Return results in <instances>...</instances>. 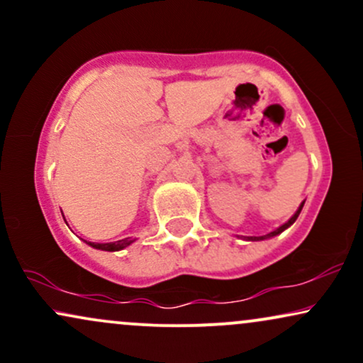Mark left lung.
<instances>
[{
    "label": "left lung",
    "instance_id": "obj_1",
    "mask_svg": "<svg viewBox=\"0 0 363 363\" xmlns=\"http://www.w3.org/2000/svg\"><path fill=\"white\" fill-rule=\"evenodd\" d=\"M303 203H306V201H302V203H301V206H298V210L295 211L294 216H291V218L289 220V222H285V223H283L281 227H278V228H277V230L269 232V234H266V235H259V237H244V240H252V242H254V240H264V239H272V237L278 235V234H281L283 230H286V228H289L290 225H294L295 220L298 218V215H301V211H302V208H303Z\"/></svg>",
    "mask_w": 363,
    "mask_h": 363
}]
</instances>
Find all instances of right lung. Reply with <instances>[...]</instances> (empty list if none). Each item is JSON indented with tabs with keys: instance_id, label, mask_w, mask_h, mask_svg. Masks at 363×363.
I'll use <instances>...</instances> for the list:
<instances>
[{
	"instance_id": "add662e5",
	"label": "right lung",
	"mask_w": 363,
	"mask_h": 363,
	"mask_svg": "<svg viewBox=\"0 0 363 363\" xmlns=\"http://www.w3.org/2000/svg\"><path fill=\"white\" fill-rule=\"evenodd\" d=\"M136 239H131V237H126V239H121V240H116V242H106V244H99V242H85L91 245L94 249H101V251H109V252H114V251H121V249L128 247L129 244L135 242Z\"/></svg>"
}]
</instances>
